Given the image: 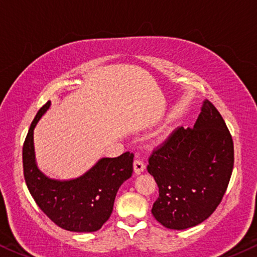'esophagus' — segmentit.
<instances>
[{"label": "esophagus", "instance_id": "34e87169", "mask_svg": "<svg viewBox=\"0 0 257 257\" xmlns=\"http://www.w3.org/2000/svg\"><path fill=\"white\" fill-rule=\"evenodd\" d=\"M145 168H146V166H145L144 161L140 160V159H136V160L134 161V172H135V174L142 173V172L145 171Z\"/></svg>", "mask_w": 257, "mask_h": 257}]
</instances>
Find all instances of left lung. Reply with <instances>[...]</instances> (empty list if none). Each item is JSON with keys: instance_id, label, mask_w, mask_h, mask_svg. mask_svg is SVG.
<instances>
[{"instance_id": "8db88e82", "label": "left lung", "mask_w": 257, "mask_h": 257, "mask_svg": "<svg viewBox=\"0 0 257 257\" xmlns=\"http://www.w3.org/2000/svg\"><path fill=\"white\" fill-rule=\"evenodd\" d=\"M148 162L159 187L153 216L165 228H192L223 199L233 168L232 138L218 110L205 99L193 128L175 129Z\"/></svg>"}]
</instances>
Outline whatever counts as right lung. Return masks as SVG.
<instances>
[{
    "label": "right lung",
    "mask_w": 257,
    "mask_h": 257,
    "mask_svg": "<svg viewBox=\"0 0 257 257\" xmlns=\"http://www.w3.org/2000/svg\"><path fill=\"white\" fill-rule=\"evenodd\" d=\"M51 106V100L39 110L26 136L22 149L26 184L42 212L67 231L92 232L102 228L113 209L118 188L133 173V153L117 158H102L76 179H51L35 162L34 128Z\"/></svg>",
    "instance_id": "1"
}]
</instances>
